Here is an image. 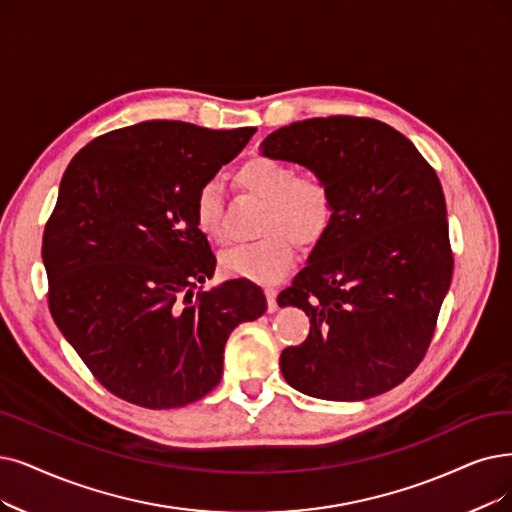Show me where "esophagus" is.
I'll return each instance as SVG.
<instances>
[{"mask_svg": "<svg viewBox=\"0 0 512 512\" xmlns=\"http://www.w3.org/2000/svg\"><path fill=\"white\" fill-rule=\"evenodd\" d=\"M264 294H267L269 313H275V311L279 309V304H277V290H275V288H267V290H264Z\"/></svg>", "mask_w": 512, "mask_h": 512, "instance_id": "34e87169", "label": "esophagus"}]
</instances>
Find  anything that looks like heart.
Returning <instances> with one entry per match:
<instances>
[{
	"label": "heart",
	"mask_w": 512,
	"mask_h": 512,
	"mask_svg": "<svg viewBox=\"0 0 512 512\" xmlns=\"http://www.w3.org/2000/svg\"><path fill=\"white\" fill-rule=\"evenodd\" d=\"M235 185L264 203L258 229L264 237L220 254V267L229 275L275 281L294 264L298 245L317 248L336 222L338 203L330 180L321 174H298L288 161L252 157L235 172ZM193 220L210 241H227L222 189L216 180L201 182L195 191Z\"/></svg>",
	"instance_id": "heart-1"
}]
</instances>
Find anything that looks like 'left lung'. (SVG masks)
<instances>
[{
	"mask_svg": "<svg viewBox=\"0 0 512 512\" xmlns=\"http://www.w3.org/2000/svg\"><path fill=\"white\" fill-rule=\"evenodd\" d=\"M262 155L330 180L336 222L277 302L311 321L281 353L296 391L361 401L422 363L449 290L454 254L437 172L395 128L372 117L304 119L264 138Z\"/></svg>",
	"mask_w": 512,
	"mask_h": 512,
	"instance_id": "obj_1",
	"label": "left lung"
}]
</instances>
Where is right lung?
<instances>
[{"label": "right lung", "instance_id": "obj_1", "mask_svg": "<svg viewBox=\"0 0 512 512\" xmlns=\"http://www.w3.org/2000/svg\"><path fill=\"white\" fill-rule=\"evenodd\" d=\"M254 132L142 121L94 138L65 170L42 241L48 306L115 397L147 410L206 397L229 334L267 311L250 279L197 290L216 256L193 220L195 191Z\"/></svg>", "mask_w": 512, "mask_h": 512}]
</instances>
